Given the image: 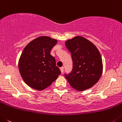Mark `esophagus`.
I'll return each instance as SVG.
<instances>
[{
    "label": "esophagus",
    "mask_w": 122,
    "mask_h": 122,
    "mask_svg": "<svg viewBox=\"0 0 122 122\" xmlns=\"http://www.w3.org/2000/svg\"><path fill=\"white\" fill-rule=\"evenodd\" d=\"M60 71H61V73H63V71H64V67H60Z\"/></svg>",
    "instance_id": "34e87169"
}]
</instances>
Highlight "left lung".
<instances>
[{
    "mask_svg": "<svg viewBox=\"0 0 122 122\" xmlns=\"http://www.w3.org/2000/svg\"><path fill=\"white\" fill-rule=\"evenodd\" d=\"M65 44L73 60L72 72L65 75L67 81L78 91L90 89L98 82L103 72L99 50L92 42L80 36L66 41Z\"/></svg>",
    "mask_w": 122,
    "mask_h": 122,
    "instance_id": "1",
    "label": "left lung"
}]
</instances>
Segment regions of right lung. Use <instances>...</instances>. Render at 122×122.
<instances>
[{
    "mask_svg": "<svg viewBox=\"0 0 122 122\" xmlns=\"http://www.w3.org/2000/svg\"><path fill=\"white\" fill-rule=\"evenodd\" d=\"M56 43V39L42 36L31 41L23 50L19 60V70L24 82L31 88L42 91L61 74L55 58L50 55Z\"/></svg>",
    "mask_w": 122,
    "mask_h": 122,
    "instance_id": "add662e5",
    "label": "right lung"
}]
</instances>
